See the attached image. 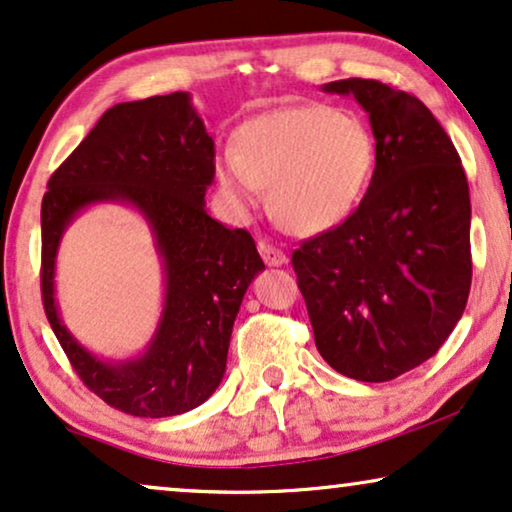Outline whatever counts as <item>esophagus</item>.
<instances>
[{
  "instance_id": "esophagus-1",
  "label": "esophagus",
  "mask_w": 512,
  "mask_h": 512,
  "mask_svg": "<svg viewBox=\"0 0 512 512\" xmlns=\"http://www.w3.org/2000/svg\"><path fill=\"white\" fill-rule=\"evenodd\" d=\"M258 251H261L265 265H270V268H282V265H286V261H289L284 251L272 247L270 242H258Z\"/></svg>"
}]
</instances>
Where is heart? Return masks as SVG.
<instances>
[{"label":"heart","instance_id":"b5f03b06","mask_svg":"<svg viewBox=\"0 0 512 512\" xmlns=\"http://www.w3.org/2000/svg\"><path fill=\"white\" fill-rule=\"evenodd\" d=\"M235 149L214 156L228 207L249 216L270 186V209L291 233L317 235L359 205L375 167V139L359 116L326 104L265 111L240 125Z\"/></svg>","mask_w":512,"mask_h":512}]
</instances>
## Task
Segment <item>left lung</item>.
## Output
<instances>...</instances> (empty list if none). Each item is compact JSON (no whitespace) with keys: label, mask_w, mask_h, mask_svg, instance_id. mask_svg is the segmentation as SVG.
I'll return each mask as SVG.
<instances>
[{"label":"left lung","mask_w":512,"mask_h":512,"mask_svg":"<svg viewBox=\"0 0 512 512\" xmlns=\"http://www.w3.org/2000/svg\"><path fill=\"white\" fill-rule=\"evenodd\" d=\"M375 137V172L338 228L293 251L314 345L328 366L389 382L431 359L471 291V195L459 153L436 116L403 90L345 79Z\"/></svg>","instance_id":"left-lung-1"}]
</instances>
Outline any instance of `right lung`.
<instances>
[{"instance_id": "1", "label": "right lung", "mask_w": 512, "mask_h": 512, "mask_svg": "<svg viewBox=\"0 0 512 512\" xmlns=\"http://www.w3.org/2000/svg\"><path fill=\"white\" fill-rule=\"evenodd\" d=\"M214 139L188 93L156 95L107 109L53 172L41 202V293L55 338L83 384L135 417L198 408L226 373L242 298L265 270L247 230L207 214ZM114 201L143 214L164 265V310L150 345L130 360H104L64 326L54 298V263L64 230L93 204Z\"/></svg>"}]
</instances>
